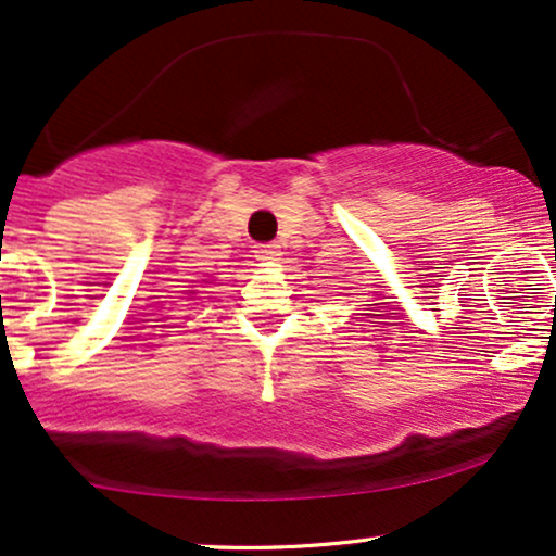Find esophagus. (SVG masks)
Segmentation results:
<instances>
[{
    "instance_id": "obj_1",
    "label": "esophagus",
    "mask_w": 556,
    "mask_h": 556,
    "mask_svg": "<svg viewBox=\"0 0 556 556\" xmlns=\"http://www.w3.org/2000/svg\"><path fill=\"white\" fill-rule=\"evenodd\" d=\"M254 254L258 262H277L282 256V251H279L277 243H258L254 245Z\"/></svg>"
}]
</instances>
